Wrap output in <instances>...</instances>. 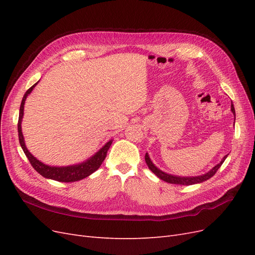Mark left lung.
Wrapping results in <instances>:
<instances>
[{
	"mask_svg": "<svg viewBox=\"0 0 255 255\" xmlns=\"http://www.w3.org/2000/svg\"><path fill=\"white\" fill-rule=\"evenodd\" d=\"M231 111H232L234 117H235V109H234V105L233 103L231 104ZM234 122H235V119H234ZM229 155V154H228ZM228 155H226L225 157L222 158V160L220 161V163L218 165H216L213 169H211L210 171H208L207 173L205 174H202V175H198V176H177V175H172V174H168L164 171H161L160 169H158L155 165H154L152 163V160L150 159L149 157V154L145 153V156H144V159H145V163L146 165H148L150 170L155 174L157 177H159L160 180H163L167 183H170V184H177V185H194V184H198V183H202L204 181H207L208 179H211V177L217 172L218 169L221 167V165L223 164V161L226 160V158L228 157Z\"/></svg>",
	"mask_w": 255,
	"mask_h": 255,
	"instance_id": "left-lung-1",
	"label": "left lung"
}]
</instances>
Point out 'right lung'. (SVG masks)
Segmentation results:
<instances>
[{
    "mask_svg": "<svg viewBox=\"0 0 255 255\" xmlns=\"http://www.w3.org/2000/svg\"><path fill=\"white\" fill-rule=\"evenodd\" d=\"M38 84H34L32 87H30L25 94L23 96L22 102L20 105V112H19V120H18V133H19V141L21 144V148L23 152L25 153L26 157L28 158L30 165L33 166L35 170L40 173L45 179H51L54 181H58V182H76L85 179V177L89 176L91 173H94L97 171L100 168V166L102 165L103 160L106 157L107 151H109L110 146L113 142V140H110L109 142H106L101 149H100L94 156H91L87 160L83 161L81 164L78 165H71V166H65V167H55V166H49L41 163L40 160H38L34 155L29 153L27 150L25 142H24V137H23L22 134V129H21V122L23 118V111H24V103L27 96L32 92L34 87Z\"/></svg>",
    "mask_w": 255,
    "mask_h": 255,
    "instance_id": "obj_1",
    "label": "right lung"
}]
</instances>
